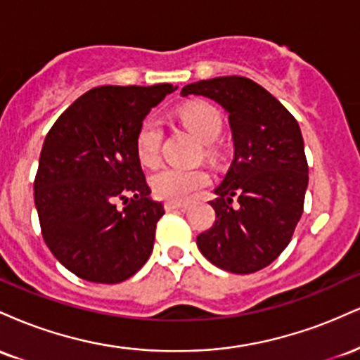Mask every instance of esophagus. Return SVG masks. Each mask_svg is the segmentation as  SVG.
<instances>
[{"label":"esophagus","instance_id":"esophagus-1","mask_svg":"<svg viewBox=\"0 0 360 360\" xmlns=\"http://www.w3.org/2000/svg\"><path fill=\"white\" fill-rule=\"evenodd\" d=\"M166 210L167 212H172V210H181V208H186V203H179V201H166Z\"/></svg>","mask_w":360,"mask_h":360}]
</instances>
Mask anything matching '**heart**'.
<instances>
[{
    "label": "heart",
    "instance_id": "heart-1",
    "mask_svg": "<svg viewBox=\"0 0 360 360\" xmlns=\"http://www.w3.org/2000/svg\"><path fill=\"white\" fill-rule=\"evenodd\" d=\"M181 123L205 143V154L214 157L213 142L221 131V113L210 103H191L179 111ZM162 146V128L154 118H147L135 135V152L143 166H155ZM210 183V176L203 169L162 167L150 177V186L159 198L167 201H184L196 189Z\"/></svg>",
    "mask_w": 360,
    "mask_h": 360
}]
</instances>
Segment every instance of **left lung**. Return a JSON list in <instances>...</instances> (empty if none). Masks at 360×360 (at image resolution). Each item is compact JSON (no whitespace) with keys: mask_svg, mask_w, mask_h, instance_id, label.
I'll return each mask as SVG.
<instances>
[{"mask_svg":"<svg viewBox=\"0 0 360 360\" xmlns=\"http://www.w3.org/2000/svg\"><path fill=\"white\" fill-rule=\"evenodd\" d=\"M181 94L221 105L233 137V160L210 201L217 220L198 235V249L233 274L264 269L286 249L303 214L308 162L298 122L269 91L242 76L193 82Z\"/></svg>","mask_w":360,"mask_h":360,"instance_id":"left-lung-1","label":"left lung"}]
</instances>
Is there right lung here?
Masks as SVG:
<instances>
[{
    "instance_id": "obj_1",
    "label": "right lung",
    "mask_w": 360,
    "mask_h": 360,
    "mask_svg": "<svg viewBox=\"0 0 360 360\" xmlns=\"http://www.w3.org/2000/svg\"><path fill=\"white\" fill-rule=\"evenodd\" d=\"M174 89L94 88L49 130L34 183L35 208L47 247L77 278L117 284L150 257L164 206L150 198L135 135L150 108Z\"/></svg>"
}]
</instances>
